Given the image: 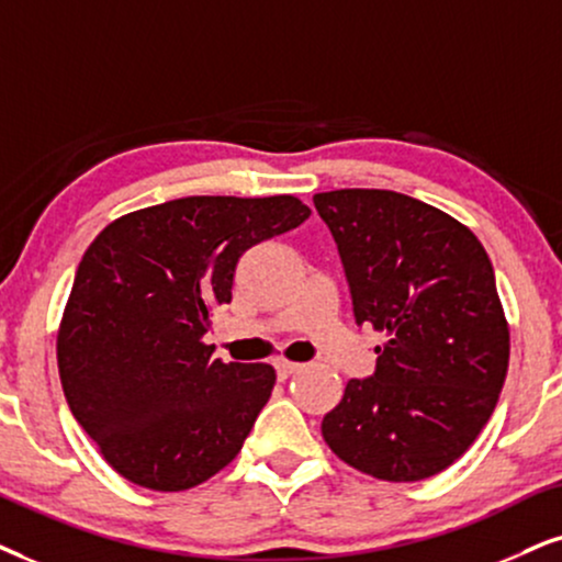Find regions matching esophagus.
<instances>
[{"instance_id":"1","label":"esophagus","mask_w":562,"mask_h":562,"mask_svg":"<svg viewBox=\"0 0 562 562\" xmlns=\"http://www.w3.org/2000/svg\"><path fill=\"white\" fill-rule=\"evenodd\" d=\"M274 368H277V375H280V379H288V375H293V373H297L301 371V363H293V360H285V358H280V360H274Z\"/></svg>"}]
</instances>
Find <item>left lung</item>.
Returning a JSON list of instances; mask_svg holds the SVG:
<instances>
[{"label": "left lung", "instance_id": "obj_1", "mask_svg": "<svg viewBox=\"0 0 562 562\" xmlns=\"http://www.w3.org/2000/svg\"><path fill=\"white\" fill-rule=\"evenodd\" d=\"M314 204L337 240L355 322L386 334L375 373L347 383L322 436L375 480H428L474 443L506 381L493 265L467 225L420 199L337 189Z\"/></svg>", "mask_w": 562, "mask_h": 562}]
</instances>
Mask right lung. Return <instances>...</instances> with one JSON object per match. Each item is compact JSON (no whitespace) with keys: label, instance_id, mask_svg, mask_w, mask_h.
Instances as JSON below:
<instances>
[{"label":"right lung","instance_id":"add662e5","mask_svg":"<svg viewBox=\"0 0 562 562\" xmlns=\"http://www.w3.org/2000/svg\"><path fill=\"white\" fill-rule=\"evenodd\" d=\"M297 196H183L113 220L77 267L56 334L69 409L134 485L179 493L238 457L274 386L204 342L251 246L297 228Z\"/></svg>","mask_w":562,"mask_h":562}]
</instances>
